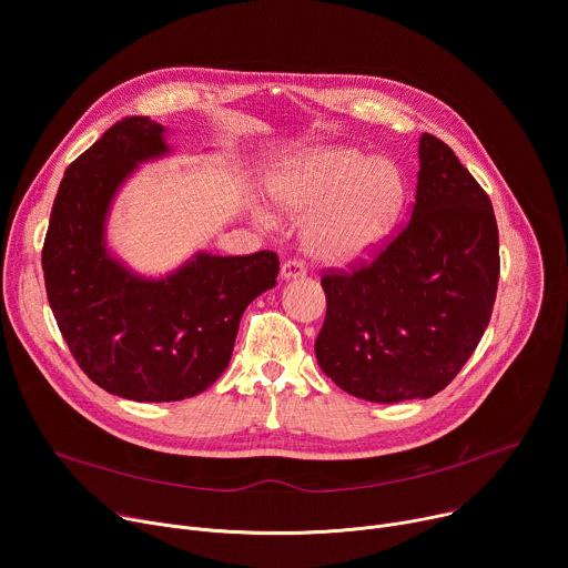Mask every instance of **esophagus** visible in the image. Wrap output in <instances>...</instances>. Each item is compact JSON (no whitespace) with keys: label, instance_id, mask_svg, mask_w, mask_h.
Wrapping results in <instances>:
<instances>
[{"label":"esophagus","instance_id":"esophagus-1","mask_svg":"<svg viewBox=\"0 0 568 568\" xmlns=\"http://www.w3.org/2000/svg\"><path fill=\"white\" fill-rule=\"evenodd\" d=\"M303 274H305V265H303L301 261H296V258L285 261V263H283V267H281V278H283V281L301 278Z\"/></svg>","mask_w":568,"mask_h":568}]
</instances>
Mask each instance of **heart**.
Returning a JSON list of instances; mask_svg holds the SVG:
<instances>
[{
    "label": "heart",
    "instance_id": "b5f03b06",
    "mask_svg": "<svg viewBox=\"0 0 568 568\" xmlns=\"http://www.w3.org/2000/svg\"><path fill=\"white\" fill-rule=\"evenodd\" d=\"M402 182L384 159L353 148H314L270 182V202L281 217L303 220V247L323 265H353L386 237L399 209ZM267 226L276 220L261 213Z\"/></svg>",
    "mask_w": 568,
    "mask_h": 568
}]
</instances>
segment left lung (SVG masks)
Instances as JSON below:
<instances>
[{"label":"left lung","instance_id":"1","mask_svg":"<svg viewBox=\"0 0 568 568\" xmlns=\"http://www.w3.org/2000/svg\"><path fill=\"white\" fill-rule=\"evenodd\" d=\"M412 217L366 263L326 270L321 371L346 393L393 404L432 397L471 357L499 285L493 202L454 150L420 136Z\"/></svg>","mask_w":568,"mask_h":568}]
</instances>
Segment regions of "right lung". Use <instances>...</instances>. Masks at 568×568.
<instances>
[{
	"instance_id": "add662e5",
	"label": "right lung",
	"mask_w": 568,
	"mask_h": 568,
	"mask_svg": "<svg viewBox=\"0 0 568 568\" xmlns=\"http://www.w3.org/2000/svg\"><path fill=\"white\" fill-rule=\"evenodd\" d=\"M169 152L148 116L114 123L64 171L42 247L49 305L83 373L112 395L175 402L229 366L240 316L276 285L278 256L195 254L166 278H141L105 247V217L125 178Z\"/></svg>"
}]
</instances>
